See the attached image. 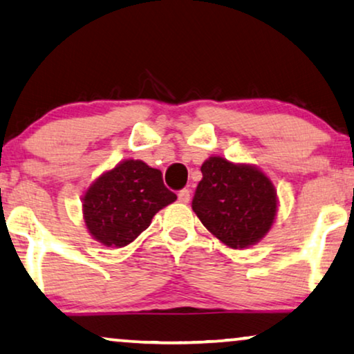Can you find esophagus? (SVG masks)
I'll use <instances>...</instances> for the list:
<instances>
[{
    "label": "esophagus",
    "instance_id": "1",
    "mask_svg": "<svg viewBox=\"0 0 354 354\" xmlns=\"http://www.w3.org/2000/svg\"><path fill=\"white\" fill-rule=\"evenodd\" d=\"M178 201L180 203H188L190 201V190H187V188H183V190L178 192Z\"/></svg>",
    "mask_w": 354,
    "mask_h": 354
}]
</instances>
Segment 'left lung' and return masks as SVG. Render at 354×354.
<instances>
[{"label":"left lung","instance_id":"8db88e82","mask_svg":"<svg viewBox=\"0 0 354 354\" xmlns=\"http://www.w3.org/2000/svg\"><path fill=\"white\" fill-rule=\"evenodd\" d=\"M192 203L201 224L229 249H247L263 239L278 216L272 178L255 164L209 156Z\"/></svg>","mask_w":354,"mask_h":354}]
</instances>
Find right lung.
<instances>
[{"label":"right lung","instance_id":"obj_1","mask_svg":"<svg viewBox=\"0 0 354 354\" xmlns=\"http://www.w3.org/2000/svg\"><path fill=\"white\" fill-rule=\"evenodd\" d=\"M176 200L177 195L164 187L159 169L140 159H125L86 188L82 219L91 237L120 249L149 227L159 209Z\"/></svg>","mask_w":354,"mask_h":354}]
</instances>
